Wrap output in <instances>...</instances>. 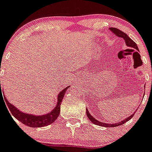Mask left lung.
<instances>
[{
    "label": "left lung",
    "instance_id": "obj_1",
    "mask_svg": "<svg viewBox=\"0 0 152 152\" xmlns=\"http://www.w3.org/2000/svg\"><path fill=\"white\" fill-rule=\"evenodd\" d=\"M110 30L111 31L113 32L115 35H116V36L118 37H121V38H122V39H124V41H125L126 45L127 47H129V48H131L135 49V50H138L139 51V49H138V47H137V44H136L135 42H134V41H133L132 39L131 38H130L126 34H125L124 32L122 31L119 30V29H118L116 28H111V27H110ZM86 113H87V118H88L91 121V122H93V123L94 124H96V125L101 126H104V127H115V126H118L122 125V124H125L126 122L128 121H129L130 119H131L134 116V114L135 113V112H134V113H133V114H132L131 115H129V117L126 118L124 120L118 122V123H115V124H107V123H103V122L99 121H98L97 119H96L95 118H93V116L90 115V113H89V111L87 109H86Z\"/></svg>",
    "mask_w": 152,
    "mask_h": 152
}]
</instances>
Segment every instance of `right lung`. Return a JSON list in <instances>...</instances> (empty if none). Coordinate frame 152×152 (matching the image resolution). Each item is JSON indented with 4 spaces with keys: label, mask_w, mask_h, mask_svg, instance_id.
Wrapping results in <instances>:
<instances>
[{
    "label": "right lung",
    "mask_w": 152,
    "mask_h": 152,
    "mask_svg": "<svg viewBox=\"0 0 152 152\" xmlns=\"http://www.w3.org/2000/svg\"><path fill=\"white\" fill-rule=\"evenodd\" d=\"M68 88L69 86L65 87V89H63L58 94L57 103H56V107L53 108V110H52L51 111L48 113L47 114L39 115H35L30 114V113H23V112L20 111L19 109L17 108L15 105L10 103V102L7 100L5 96H4V99H5L6 103H7V106H8L12 115L15 118L18 119L19 121H20L21 123L30 127H43L46 126L48 125H50V124L53 123L56 120V118H57L59 115V112H60V105L62 104L64 95H65V92H66V90Z\"/></svg>",
    "instance_id": "right-lung-1"
}]
</instances>
